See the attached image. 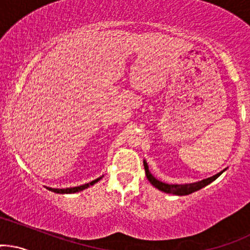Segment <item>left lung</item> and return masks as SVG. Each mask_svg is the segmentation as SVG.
I'll return each instance as SVG.
<instances>
[{
    "instance_id": "left-lung-1",
    "label": "left lung",
    "mask_w": 250,
    "mask_h": 250,
    "mask_svg": "<svg viewBox=\"0 0 250 250\" xmlns=\"http://www.w3.org/2000/svg\"><path fill=\"white\" fill-rule=\"evenodd\" d=\"M144 166H145V171H146V177L147 179L149 180V183L152 184L154 188H158V190L166 192V193H172V194H177V196H186V194H190L192 192H196L201 188H204V186L209 185L210 183H212L213 180H216L217 178L223 173L226 169L221 171L219 173L212 175V177L207 178V179H203L201 182H197V183H191V184H184V185H179V184H166L160 182V180L155 179L152 174H150L149 169H148V165L146 161L144 160Z\"/></svg>"
}]
</instances>
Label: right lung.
Instances as JSON below:
<instances>
[{
    "label": "right lung",
    "instance_id": "right-lung-1",
    "mask_svg": "<svg viewBox=\"0 0 250 250\" xmlns=\"http://www.w3.org/2000/svg\"><path fill=\"white\" fill-rule=\"evenodd\" d=\"M100 179H102V177L97 178V179H95V180H92L91 183L84 184V185H81V186H76V188H48L49 191L56 192V193H75V192L83 191L84 188H89V186L94 185V184L97 183Z\"/></svg>",
    "mask_w": 250,
    "mask_h": 250
}]
</instances>
